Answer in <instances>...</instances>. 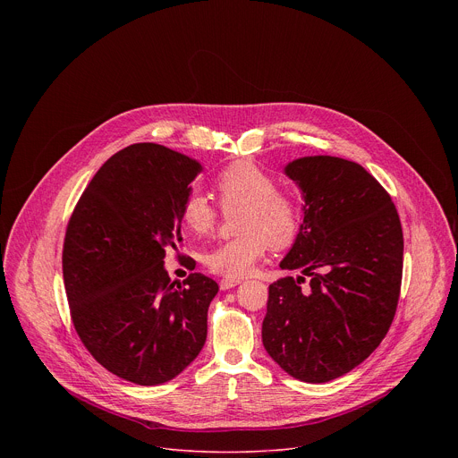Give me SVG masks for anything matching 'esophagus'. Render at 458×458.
<instances>
[{
  "label": "esophagus",
  "instance_id": "34e87169",
  "mask_svg": "<svg viewBox=\"0 0 458 458\" xmlns=\"http://www.w3.org/2000/svg\"><path fill=\"white\" fill-rule=\"evenodd\" d=\"M239 283H241V279H228V277H225V279L219 281V288H221L223 292H226V290H230V288H235Z\"/></svg>",
  "mask_w": 458,
  "mask_h": 458
}]
</instances>
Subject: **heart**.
<instances>
[{"mask_svg":"<svg viewBox=\"0 0 458 458\" xmlns=\"http://www.w3.org/2000/svg\"><path fill=\"white\" fill-rule=\"evenodd\" d=\"M214 193L223 210L239 207L235 237L221 241L205 255L210 272L239 279L263 260L270 246L288 248L299 235L304 208L299 195L277 188V179L251 163H232L214 179ZM181 221L193 235L210 233L219 219V210L201 191H190L181 203Z\"/></svg>","mask_w":458,"mask_h":458,"instance_id":"1","label":"heart"}]
</instances>
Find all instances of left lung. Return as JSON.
Returning <instances> with one entry per match:
<instances>
[{
	"instance_id": "8db88e82",
	"label": "left lung",
	"mask_w": 458,
	"mask_h": 458,
	"mask_svg": "<svg viewBox=\"0 0 458 458\" xmlns=\"http://www.w3.org/2000/svg\"><path fill=\"white\" fill-rule=\"evenodd\" d=\"M286 174L304 193V221L283 270L270 284L263 344L292 377L334 380L364 359L394 322L404 237L397 208L359 163L302 157Z\"/></svg>"
}]
</instances>
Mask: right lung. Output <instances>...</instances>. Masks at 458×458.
Segmentation results:
<instances>
[{
    "label": "right lung",
    "instance_id": "right-lung-1",
    "mask_svg": "<svg viewBox=\"0 0 458 458\" xmlns=\"http://www.w3.org/2000/svg\"><path fill=\"white\" fill-rule=\"evenodd\" d=\"M199 163L156 143L130 145L92 177L69 219L63 281L85 348L110 373L140 386L179 375L205 346L219 286L190 274L172 283L181 203ZM179 257V255H177ZM182 265L195 268L191 257Z\"/></svg>",
    "mask_w": 458,
    "mask_h": 458
}]
</instances>
